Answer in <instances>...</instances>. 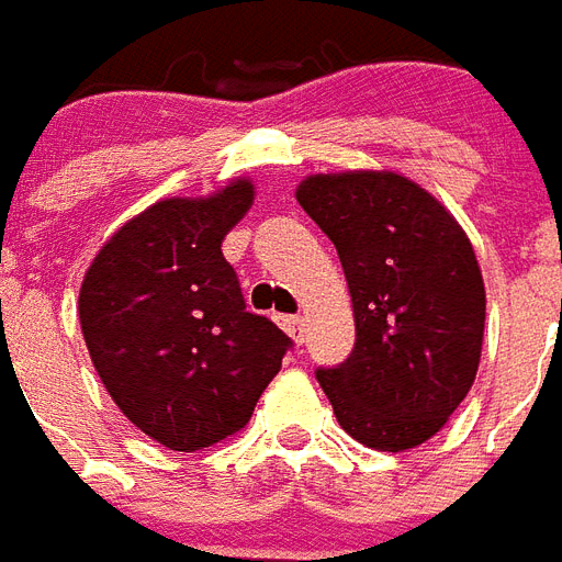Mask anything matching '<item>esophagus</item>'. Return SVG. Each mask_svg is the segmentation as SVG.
Here are the masks:
<instances>
[{
    "instance_id": "34e87169",
    "label": "esophagus",
    "mask_w": 562,
    "mask_h": 562,
    "mask_svg": "<svg viewBox=\"0 0 562 562\" xmlns=\"http://www.w3.org/2000/svg\"><path fill=\"white\" fill-rule=\"evenodd\" d=\"M278 326L284 328L286 335L293 337L296 344L305 340V319H302V316H278Z\"/></svg>"
}]
</instances>
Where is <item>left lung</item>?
Instances as JSON below:
<instances>
[{"label":"left lung","mask_w":562,"mask_h":562,"mask_svg":"<svg viewBox=\"0 0 562 562\" xmlns=\"http://www.w3.org/2000/svg\"><path fill=\"white\" fill-rule=\"evenodd\" d=\"M296 201L335 243L356 316V349L316 379L337 424L403 453L450 420L476 379L486 286L453 213L396 171L311 175Z\"/></svg>","instance_id":"left-lung-1"}]
</instances>
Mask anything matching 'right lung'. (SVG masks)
Here are the masks:
<instances>
[{
  "label": "right lung",
  "instance_id": "1",
  "mask_svg": "<svg viewBox=\"0 0 562 562\" xmlns=\"http://www.w3.org/2000/svg\"><path fill=\"white\" fill-rule=\"evenodd\" d=\"M251 204L248 177L204 198H162L105 239L79 286L97 376L126 420L168 450L236 436L290 346L248 314L222 255Z\"/></svg>",
  "mask_w": 562,
  "mask_h": 562
}]
</instances>
